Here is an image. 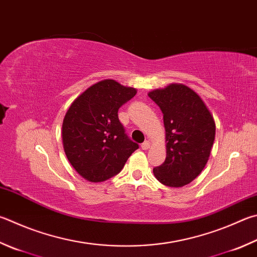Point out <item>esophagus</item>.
Instances as JSON below:
<instances>
[{
    "label": "esophagus",
    "instance_id": "1",
    "mask_svg": "<svg viewBox=\"0 0 257 257\" xmlns=\"http://www.w3.org/2000/svg\"><path fill=\"white\" fill-rule=\"evenodd\" d=\"M149 147H151V142H149V141H146V142H144L142 144V148L145 149V151H146V149H148Z\"/></svg>",
    "mask_w": 257,
    "mask_h": 257
}]
</instances>
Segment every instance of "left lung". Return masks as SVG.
<instances>
[{
	"mask_svg": "<svg viewBox=\"0 0 257 257\" xmlns=\"http://www.w3.org/2000/svg\"><path fill=\"white\" fill-rule=\"evenodd\" d=\"M148 96L163 112L166 158L153 170L162 184L181 188L192 182L206 166L216 135V123L208 106L192 88L172 83Z\"/></svg>",
	"mask_w": 257,
	"mask_h": 257,
	"instance_id": "1",
	"label": "left lung"
}]
</instances>
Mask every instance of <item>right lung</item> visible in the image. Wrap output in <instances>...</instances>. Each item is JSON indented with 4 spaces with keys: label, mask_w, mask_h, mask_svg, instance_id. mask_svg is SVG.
<instances>
[{
    "label": "right lung",
    "mask_w": 257,
    "mask_h": 257,
    "mask_svg": "<svg viewBox=\"0 0 257 257\" xmlns=\"http://www.w3.org/2000/svg\"><path fill=\"white\" fill-rule=\"evenodd\" d=\"M136 93V88L103 80L86 88L69 106L63 121V146L83 179L93 183L110 179L138 149L118 118L120 106Z\"/></svg>",
    "instance_id": "obj_1"
}]
</instances>
